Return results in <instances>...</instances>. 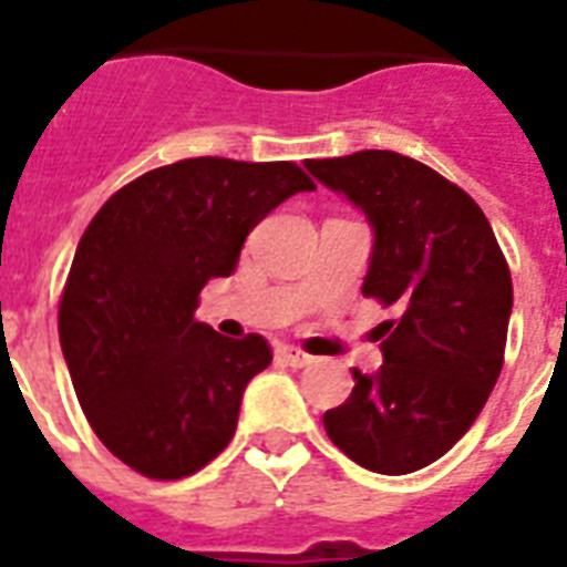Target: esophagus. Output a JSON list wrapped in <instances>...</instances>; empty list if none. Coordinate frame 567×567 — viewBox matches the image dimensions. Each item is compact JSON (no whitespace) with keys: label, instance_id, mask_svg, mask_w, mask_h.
I'll list each match as a JSON object with an SVG mask.
<instances>
[{"label":"esophagus","instance_id":"esophagus-1","mask_svg":"<svg viewBox=\"0 0 567 567\" xmlns=\"http://www.w3.org/2000/svg\"><path fill=\"white\" fill-rule=\"evenodd\" d=\"M282 359L288 368H306V364H311V355L297 350V347H282Z\"/></svg>","mask_w":567,"mask_h":567}]
</instances>
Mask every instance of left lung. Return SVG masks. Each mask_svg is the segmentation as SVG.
<instances>
[{
  "mask_svg": "<svg viewBox=\"0 0 567 567\" xmlns=\"http://www.w3.org/2000/svg\"><path fill=\"white\" fill-rule=\"evenodd\" d=\"M371 223L362 293L394 306L382 364L353 368L347 403L323 414L338 450L373 474H412L456 444L503 368L512 276L483 208L453 182L388 150L306 162Z\"/></svg>",
  "mask_w": 567,
  "mask_h": 567,
  "instance_id": "8db88e82",
  "label": "left lung"
}]
</instances>
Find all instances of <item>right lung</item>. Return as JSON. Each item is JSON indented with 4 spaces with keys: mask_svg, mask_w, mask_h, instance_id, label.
Segmentation results:
<instances>
[{
    "mask_svg": "<svg viewBox=\"0 0 567 567\" xmlns=\"http://www.w3.org/2000/svg\"><path fill=\"white\" fill-rule=\"evenodd\" d=\"M300 190L315 182L291 162L185 158L128 182L84 229L58 309L61 353L93 432L137 474L182 480L235 435L244 388L274 350L199 323L196 300Z\"/></svg>",
    "mask_w": 567,
    "mask_h": 567,
    "instance_id": "1",
    "label": "right lung"
}]
</instances>
